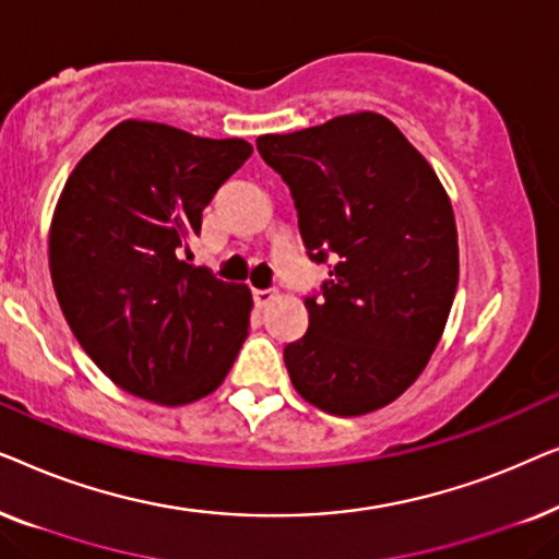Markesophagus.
<instances>
[{
    "label": "esophagus",
    "instance_id": "1",
    "mask_svg": "<svg viewBox=\"0 0 559 559\" xmlns=\"http://www.w3.org/2000/svg\"><path fill=\"white\" fill-rule=\"evenodd\" d=\"M254 302H257V308H266V305H270L272 300H274V289H254Z\"/></svg>",
    "mask_w": 559,
    "mask_h": 559
}]
</instances>
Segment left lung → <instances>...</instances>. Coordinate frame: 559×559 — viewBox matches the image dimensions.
<instances>
[{"label": "left lung", "instance_id": "1", "mask_svg": "<svg viewBox=\"0 0 559 559\" xmlns=\"http://www.w3.org/2000/svg\"><path fill=\"white\" fill-rule=\"evenodd\" d=\"M259 155L289 186L312 262L333 257L308 333L285 346L305 402L338 417L407 392L430 361L457 289V231L430 163L381 114L358 111L293 134H264Z\"/></svg>", "mask_w": 559, "mask_h": 559}]
</instances>
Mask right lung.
I'll return each instance as SVG.
<instances>
[{"mask_svg": "<svg viewBox=\"0 0 559 559\" xmlns=\"http://www.w3.org/2000/svg\"><path fill=\"white\" fill-rule=\"evenodd\" d=\"M251 144L127 119L66 180L50 277L81 348L124 392L180 407L216 392L249 335L251 293L186 262L203 209Z\"/></svg>", "mask_w": 559, "mask_h": 559, "instance_id": "1", "label": "right lung"}]
</instances>
